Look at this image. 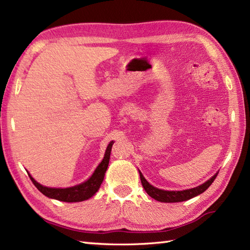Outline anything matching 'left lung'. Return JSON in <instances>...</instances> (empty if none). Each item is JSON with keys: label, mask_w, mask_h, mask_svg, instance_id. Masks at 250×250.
Returning a JSON list of instances; mask_svg holds the SVG:
<instances>
[{"label": "left lung", "mask_w": 250, "mask_h": 250, "mask_svg": "<svg viewBox=\"0 0 250 250\" xmlns=\"http://www.w3.org/2000/svg\"><path fill=\"white\" fill-rule=\"evenodd\" d=\"M139 173H140L142 185H143V187H144L147 194L151 196L152 199H155L159 202H163V203H177V202L187 201V200L194 198V196H196V195L203 193L204 191L208 188L211 184H213V182L217 176V174H218V172H217L209 179H207L205 183L198 186V187L186 189V190H180V191L179 190L173 191V190H163V189H159V188L155 187V186H152L151 184L147 182L146 178L144 177V175L142 174L140 169H139Z\"/></svg>", "instance_id": "1"}]
</instances>
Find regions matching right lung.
Masks as SVG:
<instances>
[{"instance_id":"1","label":"right lung","mask_w":250,"mask_h":250,"mask_svg":"<svg viewBox=\"0 0 250 250\" xmlns=\"http://www.w3.org/2000/svg\"><path fill=\"white\" fill-rule=\"evenodd\" d=\"M113 144H114V141L109 142V144L107 145V147H106L102 161L99 163V166L94 169V172L92 173L91 176H90L87 180H84V182L75 186H72V187H67V188L46 187V186H43L40 183H37L36 180L31 176V174L28 171L26 172H28L32 183L35 185V187L39 189L44 195H46L47 198L55 199L62 202H68V203L86 201V200H89L90 198H92V196L98 192L101 185L103 183L105 173L107 171V167H108L110 151H111Z\"/></svg>"}]
</instances>
